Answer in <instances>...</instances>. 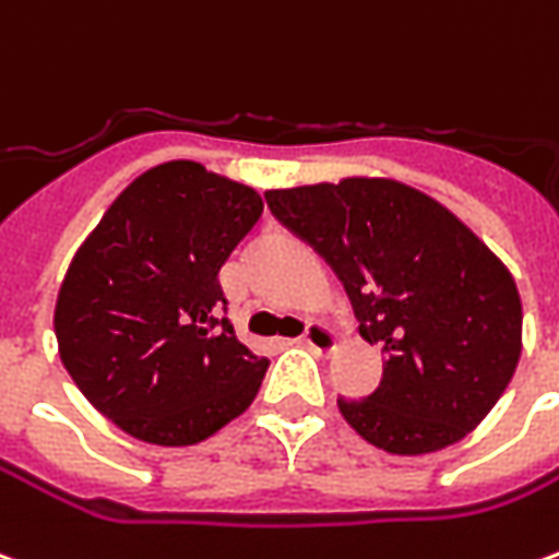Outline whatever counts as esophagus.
Here are the masks:
<instances>
[{"mask_svg": "<svg viewBox=\"0 0 559 559\" xmlns=\"http://www.w3.org/2000/svg\"><path fill=\"white\" fill-rule=\"evenodd\" d=\"M335 333L326 326V323H308L306 333H302V345H308L311 350H318V354H330L335 347Z\"/></svg>", "mask_w": 559, "mask_h": 559, "instance_id": "1", "label": "esophagus"}]
</instances>
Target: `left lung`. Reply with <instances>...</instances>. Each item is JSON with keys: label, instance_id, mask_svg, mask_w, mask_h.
Here are the masks:
<instances>
[{"label": "left lung", "instance_id": "1", "mask_svg": "<svg viewBox=\"0 0 559 559\" xmlns=\"http://www.w3.org/2000/svg\"><path fill=\"white\" fill-rule=\"evenodd\" d=\"M266 202L333 266L360 335L388 354L372 396L338 400L347 424L400 456L466 439L521 360L524 308L506 263L442 202L393 178L266 190Z\"/></svg>", "mask_w": 559, "mask_h": 559}]
</instances>
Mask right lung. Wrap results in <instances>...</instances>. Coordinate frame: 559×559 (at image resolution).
I'll use <instances>...</instances> for the list:
<instances>
[{
	"label": "right lung",
	"mask_w": 559,
	"mask_h": 559,
	"mask_svg": "<svg viewBox=\"0 0 559 559\" xmlns=\"http://www.w3.org/2000/svg\"><path fill=\"white\" fill-rule=\"evenodd\" d=\"M260 214L253 187L171 159L139 175L72 257L53 308L60 360L132 439L197 444L257 396L269 360L221 314V266Z\"/></svg>",
	"instance_id": "add662e5"
}]
</instances>
